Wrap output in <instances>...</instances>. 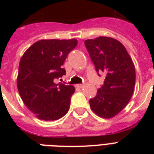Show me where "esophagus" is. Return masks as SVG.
I'll list each match as a JSON object with an SVG mask.
<instances>
[{"mask_svg": "<svg viewBox=\"0 0 154 154\" xmlns=\"http://www.w3.org/2000/svg\"><path fill=\"white\" fill-rule=\"evenodd\" d=\"M84 86L82 85V84H77V87H78V88H82Z\"/></svg>", "mask_w": 154, "mask_h": 154, "instance_id": "34e87169", "label": "esophagus"}]
</instances>
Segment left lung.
Returning a JSON list of instances; mask_svg holds the SVG:
<instances>
[{
	"label": "left lung",
	"mask_w": 154,
	"mask_h": 154,
	"mask_svg": "<svg viewBox=\"0 0 154 154\" xmlns=\"http://www.w3.org/2000/svg\"><path fill=\"white\" fill-rule=\"evenodd\" d=\"M85 45L97 72L106 73L104 85L89 100L97 116L110 119L121 111L131 99L135 86V67L125 46L116 38L100 36L87 39Z\"/></svg>",
	"instance_id": "1"
}]
</instances>
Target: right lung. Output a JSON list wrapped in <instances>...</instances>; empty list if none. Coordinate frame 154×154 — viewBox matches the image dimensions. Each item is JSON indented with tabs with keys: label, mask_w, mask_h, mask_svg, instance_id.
<instances>
[{
	"label": "right lung",
	"mask_w": 154,
	"mask_h": 154,
	"mask_svg": "<svg viewBox=\"0 0 154 154\" xmlns=\"http://www.w3.org/2000/svg\"><path fill=\"white\" fill-rule=\"evenodd\" d=\"M77 45L72 39H41L32 44L20 58L17 88L23 102L42 120H56L67 113L73 86L55 83L66 74L64 61Z\"/></svg>",
	"instance_id": "add662e5"
}]
</instances>
